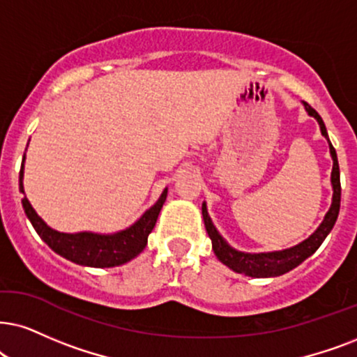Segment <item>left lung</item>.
I'll return each mask as SVG.
<instances>
[{"label": "left lung", "instance_id": "obj_1", "mask_svg": "<svg viewBox=\"0 0 357 357\" xmlns=\"http://www.w3.org/2000/svg\"><path fill=\"white\" fill-rule=\"evenodd\" d=\"M305 110L308 112L310 116H313L318 121L321 135L328 139L329 153L333 158V171H331V186H333V199L331 206L321 224L318 225V229L308 238L301 241L296 245L290 247V249L283 250H273V252H242L234 249L227 243V241L220 236L218 229H215L214 222H212L209 212H207L206 202H202V219H204L206 231L209 234V238L212 241V250L218 259L222 261L225 267L234 270L236 273H243L247 277L252 278H268V277H280V275L290 272L295 267H298L301 261H305L310 255H313L318 250V247L321 245L324 238L328 237V234L331 232V229L335 227L337 214H340V206H341V181H340V165H337V156L336 150L333 148L331 142H329L326 126L321 116L318 115V112L314 108H311L308 103L303 102Z\"/></svg>", "mask_w": 357, "mask_h": 357}]
</instances>
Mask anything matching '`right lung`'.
I'll return each mask as SVG.
<instances>
[{
	"label": "right lung",
	"mask_w": 357,
	"mask_h": 357,
	"mask_svg": "<svg viewBox=\"0 0 357 357\" xmlns=\"http://www.w3.org/2000/svg\"><path fill=\"white\" fill-rule=\"evenodd\" d=\"M24 161L26 153L22 156V165L20 171V191L22 192V209L33 224L34 231L38 236L47 243L51 249L64 259L74 261L77 265L93 268H110L119 267L126 261L133 260L135 257L142 254L148 243L153 227H155L158 215H160L161 207H163L166 196H168V188L161 192L158 201L150 209L143 212V215L137 222H133L130 227L123 231L112 232V234H98V232H59L56 229L49 227L44 222L43 218L38 215L34 207L31 206L28 197L24 196Z\"/></svg>",
	"instance_id": "right-lung-1"
}]
</instances>
